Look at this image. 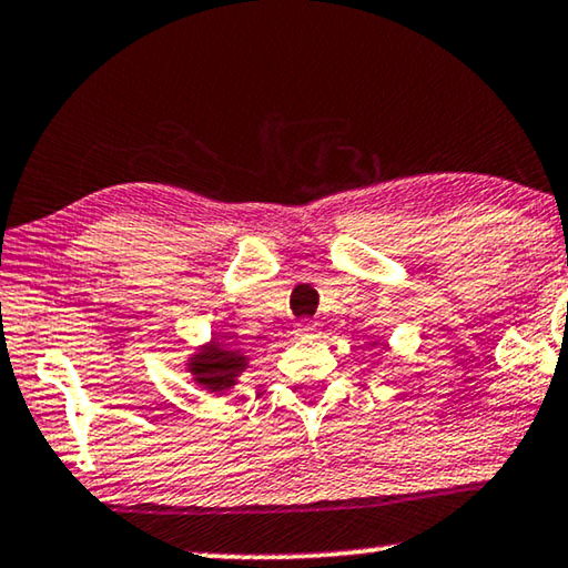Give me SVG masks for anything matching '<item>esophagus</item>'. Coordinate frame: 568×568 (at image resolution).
<instances>
[{
    "mask_svg": "<svg viewBox=\"0 0 568 568\" xmlns=\"http://www.w3.org/2000/svg\"><path fill=\"white\" fill-rule=\"evenodd\" d=\"M316 328H318V324L316 321H301L298 326H295V336H311V334H316Z\"/></svg>",
    "mask_w": 568,
    "mask_h": 568,
    "instance_id": "1",
    "label": "esophagus"
}]
</instances>
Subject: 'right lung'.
<instances>
[{
  "label": "right lung",
  "mask_w": 568,
  "mask_h": 568,
  "mask_svg": "<svg viewBox=\"0 0 568 568\" xmlns=\"http://www.w3.org/2000/svg\"><path fill=\"white\" fill-rule=\"evenodd\" d=\"M247 362L250 357L242 349L211 338L196 354H191L189 372L193 383L206 387L209 393L222 395L236 385V377L247 369Z\"/></svg>",
  "instance_id": "right-lung-1"
}]
</instances>
